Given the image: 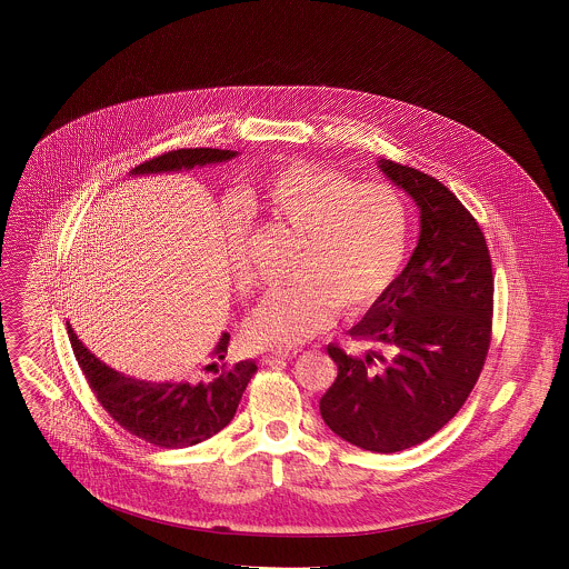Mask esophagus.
Returning a JSON list of instances; mask_svg holds the SVG:
<instances>
[{
	"instance_id": "obj_1",
	"label": "esophagus",
	"mask_w": 569,
	"mask_h": 569,
	"mask_svg": "<svg viewBox=\"0 0 569 569\" xmlns=\"http://www.w3.org/2000/svg\"><path fill=\"white\" fill-rule=\"evenodd\" d=\"M298 355V350H278V352H267L264 357H262V363L264 366H271V363H278V361H287V359H291V357H296Z\"/></svg>"
}]
</instances>
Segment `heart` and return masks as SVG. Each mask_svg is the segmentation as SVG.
Returning a JSON list of instances; mask_svg holds the SVG:
<instances>
[{
    "label": "heart",
    "mask_w": 569,
    "mask_h": 569,
    "mask_svg": "<svg viewBox=\"0 0 569 569\" xmlns=\"http://www.w3.org/2000/svg\"><path fill=\"white\" fill-rule=\"evenodd\" d=\"M249 219L269 217L300 241L291 280L271 287L247 320V339L287 350L332 320V309L355 316L395 280L406 256L409 214L401 194L386 183H357L318 163L291 162L260 172L244 190ZM230 271L249 282L243 228H226Z\"/></svg>",
    "instance_id": "1"
}]
</instances>
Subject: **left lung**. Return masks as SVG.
I'll return each mask as SVG.
<instances>
[{"label": "left lung", "mask_w": 569, "mask_h": 569, "mask_svg": "<svg viewBox=\"0 0 569 569\" xmlns=\"http://www.w3.org/2000/svg\"><path fill=\"white\" fill-rule=\"evenodd\" d=\"M420 208V237L401 276L350 337L368 350L328 343L337 379L320 411L346 442L395 453L425 442L469 399L492 330V267L476 217L436 177L381 160Z\"/></svg>", "instance_id": "1"}]
</instances>
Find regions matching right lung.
<instances>
[{"label": "right lung", "mask_w": 569, "mask_h": 569, "mask_svg": "<svg viewBox=\"0 0 569 569\" xmlns=\"http://www.w3.org/2000/svg\"><path fill=\"white\" fill-rule=\"evenodd\" d=\"M234 156V151L221 149H177L136 166L131 174L170 172L226 162ZM68 335L74 357L98 403L124 431L160 449H183L199 445L230 425L247 383L258 370L253 361H239L234 366L210 363L203 370H214L212 379L151 383L120 375L104 366L82 346L72 326H68ZM228 346L230 335L223 332L212 350V357L223 361Z\"/></svg>", "instance_id": "obj_1"}]
</instances>
